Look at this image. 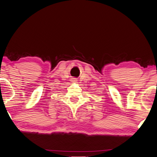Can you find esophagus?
<instances>
[{
	"mask_svg": "<svg viewBox=\"0 0 157 157\" xmlns=\"http://www.w3.org/2000/svg\"><path fill=\"white\" fill-rule=\"evenodd\" d=\"M74 81H75V80H74Z\"/></svg>",
	"mask_w": 157,
	"mask_h": 157,
	"instance_id": "34e87169",
	"label": "esophagus"
}]
</instances>
